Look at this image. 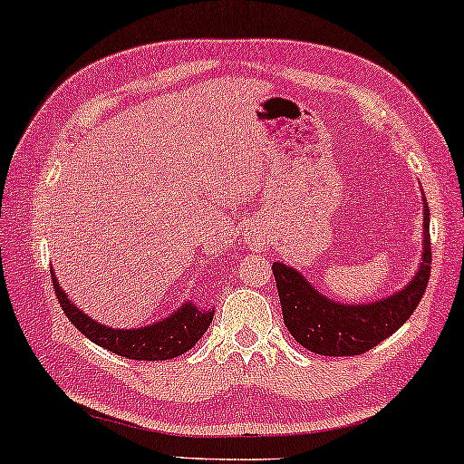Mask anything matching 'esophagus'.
Wrapping results in <instances>:
<instances>
[{
  "instance_id": "esophagus-1",
  "label": "esophagus",
  "mask_w": 464,
  "mask_h": 464,
  "mask_svg": "<svg viewBox=\"0 0 464 464\" xmlns=\"http://www.w3.org/2000/svg\"><path fill=\"white\" fill-rule=\"evenodd\" d=\"M245 240H246V245L251 246V248H261L267 245V238H266V234L263 232H259V230H248L246 234H245Z\"/></svg>"
}]
</instances>
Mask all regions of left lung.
Instances as JSON below:
<instances>
[{
	"label": "left lung",
	"mask_w": 464,
	"mask_h": 464,
	"mask_svg": "<svg viewBox=\"0 0 464 464\" xmlns=\"http://www.w3.org/2000/svg\"><path fill=\"white\" fill-rule=\"evenodd\" d=\"M430 208L423 195V251L406 286L372 303H342L319 292L292 266L274 263L284 324L298 344L324 356H354L372 351L412 315L431 274Z\"/></svg>",
	"instance_id": "1"
}]
</instances>
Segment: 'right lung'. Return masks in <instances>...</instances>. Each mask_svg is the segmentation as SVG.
I'll list each match as a JSON object with an SVG mask.
<instances>
[{
	"mask_svg": "<svg viewBox=\"0 0 464 464\" xmlns=\"http://www.w3.org/2000/svg\"><path fill=\"white\" fill-rule=\"evenodd\" d=\"M52 277L62 309L70 322L78 327V332H82L97 346L134 361H168L190 351L208 332L213 313H216V309H198L195 303L187 301L182 306H178L172 315L163 317L160 322L145 327L120 330V327L95 322L87 313L78 309L72 298H68L66 290H62L53 269Z\"/></svg>",
	"mask_w": 464,
	"mask_h": 464,
	"instance_id": "obj_1",
	"label": "right lung"
}]
</instances>
